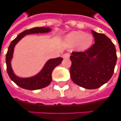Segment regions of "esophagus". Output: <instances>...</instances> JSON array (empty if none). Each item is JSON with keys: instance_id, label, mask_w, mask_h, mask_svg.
I'll return each mask as SVG.
<instances>
[{"instance_id": "34e87169", "label": "esophagus", "mask_w": 121, "mask_h": 121, "mask_svg": "<svg viewBox=\"0 0 121 121\" xmlns=\"http://www.w3.org/2000/svg\"><path fill=\"white\" fill-rule=\"evenodd\" d=\"M70 54L68 53H65V54H63V58H65V59H67V58H70Z\"/></svg>"}]
</instances>
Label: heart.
I'll return each instance as SVG.
<instances>
[{
    "label": "heart",
    "instance_id": "heart-1",
    "mask_svg": "<svg viewBox=\"0 0 121 121\" xmlns=\"http://www.w3.org/2000/svg\"><path fill=\"white\" fill-rule=\"evenodd\" d=\"M65 43L69 47L77 44L78 49L80 51H85L93 43L94 37L90 34H85L83 31H72L65 37Z\"/></svg>",
    "mask_w": 121,
    "mask_h": 121
}]
</instances>
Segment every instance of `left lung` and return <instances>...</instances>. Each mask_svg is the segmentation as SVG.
<instances>
[{
  "mask_svg": "<svg viewBox=\"0 0 121 121\" xmlns=\"http://www.w3.org/2000/svg\"><path fill=\"white\" fill-rule=\"evenodd\" d=\"M95 43L84 52L70 56V77L75 84L86 89H95L105 84L113 75L117 61L116 47L102 33L92 31Z\"/></svg>",
  "mask_w": 121,
  "mask_h": 121,
  "instance_id": "left-lung-1",
  "label": "left lung"
}]
</instances>
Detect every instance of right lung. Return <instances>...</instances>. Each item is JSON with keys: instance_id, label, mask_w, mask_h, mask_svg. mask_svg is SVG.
<instances>
[{"instance_id": "1", "label": "right lung", "mask_w": 121, "mask_h": 121, "mask_svg": "<svg viewBox=\"0 0 121 121\" xmlns=\"http://www.w3.org/2000/svg\"><path fill=\"white\" fill-rule=\"evenodd\" d=\"M51 31L49 27H34L32 29H27L22 32L12 41L9 46L8 51L6 54L7 71L9 77L16 85L26 90H35L44 88L49 85L52 80L51 74L53 70L56 66L60 64L63 60L62 58L58 57L56 58L49 59L46 63L43 68L36 75L29 78H21L15 75L11 66V60L13 57L14 49L15 46L26 35L38 33H47Z\"/></svg>"}]
</instances>
